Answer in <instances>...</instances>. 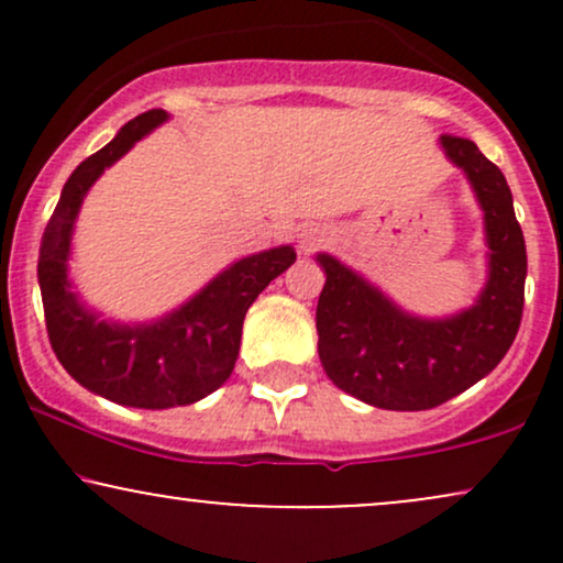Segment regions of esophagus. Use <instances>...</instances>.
<instances>
[{
  "label": "esophagus",
  "mask_w": 563,
  "mask_h": 563,
  "mask_svg": "<svg viewBox=\"0 0 563 563\" xmlns=\"http://www.w3.org/2000/svg\"><path fill=\"white\" fill-rule=\"evenodd\" d=\"M320 245H322L320 235H314V232H307V235H303V241H301L303 251H314V249H320Z\"/></svg>",
  "instance_id": "esophagus-1"
}]
</instances>
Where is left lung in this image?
I'll return each mask as SVG.
<instances>
[{"mask_svg": "<svg viewBox=\"0 0 563 563\" xmlns=\"http://www.w3.org/2000/svg\"><path fill=\"white\" fill-rule=\"evenodd\" d=\"M442 147L474 185L489 243V283L468 312L418 320L320 254L325 286L318 301V352L339 389L384 410H431L487 376L521 325L527 245L510 187L466 137L442 134Z\"/></svg>", "mask_w": 563, "mask_h": 563, "instance_id": "8db88e82", "label": "left lung"}]
</instances>
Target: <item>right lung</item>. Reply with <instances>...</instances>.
Listing matches in <instances>:
<instances>
[{
    "instance_id": "1",
    "label": "right lung",
    "mask_w": 563,
    "mask_h": 563,
    "mask_svg": "<svg viewBox=\"0 0 563 563\" xmlns=\"http://www.w3.org/2000/svg\"><path fill=\"white\" fill-rule=\"evenodd\" d=\"M164 119L161 108L140 113L102 151L76 166L38 245L44 322L60 365L89 391L145 410L192 405L217 391L235 367L249 307L296 262L290 245L235 262L179 312L145 328L108 325L76 301L68 290L66 260L84 192Z\"/></svg>"
}]
</instances>
